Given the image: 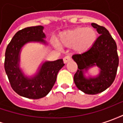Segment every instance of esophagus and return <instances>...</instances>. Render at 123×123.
Segmentation results:
<instances>
[{
    "mask_svg": "<svg viewBox=\"0 0 123 123\" xmlns=\"http://www.w3.org/2000/svg\"><path fill=\"white\" fill-rule=\"evenodd\" d=\"M71 61V57L69 55L66 56H65L64 58H63V62H64L65 64H67V62H68L69 61Z\"/></svg>",
    "mask_w": 123,
    "mask_h": 123,
    "instance_id": "34e87169",
    "label": "esophagus"
}]
</instances>
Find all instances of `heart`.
<instances>
[{"instance_id":"b5f03b06","label":"heart","mask_w":123,"mask_h":123,"mask_svg":"<svg viewBox=\"0 0 123 123\" xmlns=\"http://www.w3.org/2000/svg\"><path fill=\"white\" fill-rule=\"evenodd\" d=\"M97 38L96 31L91 27H78L62 33L58 42L62 46H73V50L78 52L87 50L92 46ZM56 48H59L55 44Z\"/></svg>"}]
</instances>
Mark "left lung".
<instances>
[{"label":"left lung","mask_w":123,"mask_h":123,"mask_svg":"<svg viewBox=\"0 0 123 123\" xmlns=\"http://www.w3.org/2000/svg\"><path fill=\"white\" fill-rule=\"evenodd\" d=\"M100 36L89 50L81 54L73 55L78 69L74 75V82L79 90L87 94H97L106 90L115 79L118 66L117 46L114 40L104 27L92 23ZM93 66L100 68L96 78H86L84 72Z\"/></svg>","instance_id":"1"}]
</instances>
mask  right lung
Masks as SVG:
<instances>
[{
  "label": "right lung",
  "mask_w": 123,
  "mask_h": 123,
  "mask_svg": "<svg viewBox=\"0 0 123 123\" xmlns=\"http://www.w3.org/2000/svg\"><path fill=\"white\" fill-rule=\"evenodd\" d=\"M42 25L29 27L15 34L5 52V69L12 90L21 96L30 99H40L46 96L55 85L58 71L65 65L62 59L46 61L38 72L31 77L24 75L19 68L20 54L23 46L36 42L46 44Z\"/></svg>",
  "instance_id": "right-lung-1"
}]
</instances>
